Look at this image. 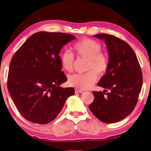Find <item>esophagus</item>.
Segmentation results:
<instances>
[{
  "instance_id": "1",
  "label": "esophagus",
  "mask_w": 151,
  "mask_h": 151,
  "mask_svg": "<svg viewBox=\"0 0 151 151\" xmlns=\"http://www.w3.org/2000/svg\"><path fill=\"white\" fill-rule=\"evenodd\" d=\"M82 92L83 91L81 90V89H78L77 88L75 89V93H82Z\"/></svg>"
}]
</instances>
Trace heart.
<instances>
[{"label": "heart", "instance_id": "1", "mask_svg": "<svg viewBox=\"0 0 151 151\" xmlns=\"http://www.w3.org/2000/svg\"><path fill=\"white\" fill-rule=\"evenodd\" d=\"M73 49L78 57L88 60L86 69L91 70L84 74H74L69 76L68 84L78 89L90 88L97 81V73L102 76L106 73L109 66L108 58L101 52V45L89 38H84L78 41L73 45ZM60 62L62 68L65 71H73L75 56L72 52L67 50L63 51L60 55Z\"/></svg>", "mask_w": 151, "mask_h": 151}]
</instances>
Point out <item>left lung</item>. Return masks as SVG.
Returning a JSON list of instances; mask_svg holds the SVG:
<instances>
[{
    "label": "left lung",
    "instance_id": "left-lung-1",
    "mask_svg": "<svg viewBox=\"0 0 151 151\" xmlns=\"http://www.w3.org/2000/svg\"><path fill=\"white\" fill-rule=\"evenodd\" d=\"M93 36L104 40L109 66L97 84L106 89L93 91L94 100L89 108L104 123H116L132 113L137 104L143 83L142 69L134 51L124 41L107 34Z\"/></svg>",
    "mask_w": 151,
    "mask_h": 151
}]
</instances>
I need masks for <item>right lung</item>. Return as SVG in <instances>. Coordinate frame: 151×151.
<instances>
[{
    "instance_id": "1",
    "label": "right lung",
    "mask_w": 151,
    "mask_h": 151,
    "mask_svg": "<svg viewBox=\"0 0 151 151\" xmlns=\"http://www.w3.org/2000/svg\"><path fill=\"white\" fill-rule=\"evenodd\" d=\"M69 34L39 32L28 38L13 56L9 67L8 89L22 116L45 124L55 119L73 88L60 85L67 81L62 71L59 53L75 39Z\"/></svg>"
}]
</instances>
